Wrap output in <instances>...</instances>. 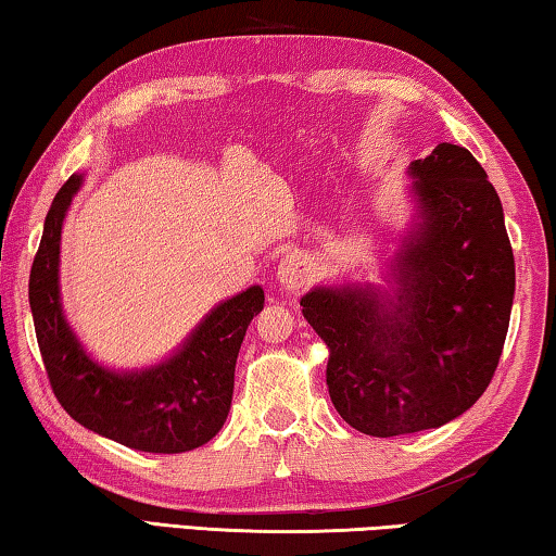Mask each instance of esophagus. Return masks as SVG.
I'll use <instances>...</instances> for the list:
<instances>
[{
    "label": "esophagus",
    "mask_w": 556,
    "mask_h": 556,
    "mask_svg": "<svg viewBox=\"0 0 556 556\" xmlns=\"http://www.w3.org/2000/svg\"><path fill=\"white\" fill-rule=\"evenodd\" d=\"M309 278H313V266H309V261L305 253H288V256L280 261L278 266V283L283 290H290V293H295L303 286L309 283Z\"/></svg>",
    "instance_id": "34e87169"
}]
</instances>
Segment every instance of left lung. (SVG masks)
<instances>
[{"label": "left lung", "mask_w": 556, "mask_h": 556, "mask_svg": "<svg viewBox=\"0 0 556 556\" xmlns=\"http://www.w3.org/2000/svg\"><path fill=\"white\" fill-rule=\"evenodd\" d=\"M410 175L420 222L393 263V293L344 286L300 300L329 349L337 413L371 437L432 430L469 410L510 325L513 247L481 163L440 143Z\"/></svg>", "instance_id": "8db88e82"}]
</instances>
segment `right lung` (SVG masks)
Here are the masks:
<instances>
[{
  "instance_id": "right-lung-1",
  "label": "right lung",
  "mask_w": 556,
  "mask_h": 556,
  "mask_svg": "<svg viewBox=\"0 0 556 556\" xmlns=\"http://www.w3.org/2000/svg\"><path fill=\"white\" fill-rule=\"evenodd\" d=\"M80 185L83 175H71L58 190L28 278L48 381L63 410L87 430L139 452H190L210 442L227 420L243 334L266 298L261 286H251L224 300L159 366L116 374L94 364L65 323L58 288L63 219Z\"/></svg>"
}]
</instances>
